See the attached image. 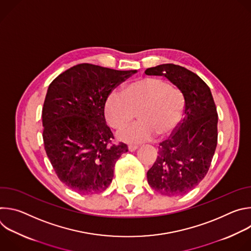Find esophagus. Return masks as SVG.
<instances>
[{"mask_svg":"<svg viewBox=\"0 0 251 251\" xmlns=\"http://www.w3.org/2000/svg\"><path fill=\"white\" fill-rule=\"evenodd\" d=\"M138 149V146H135V145H130V146H128V151L129 152H134V151H136Z\"/></svg>","mask_w":251,"mask_h":251,"instance_id":"esophagus-1","label":"esophagus"}]
</instances>
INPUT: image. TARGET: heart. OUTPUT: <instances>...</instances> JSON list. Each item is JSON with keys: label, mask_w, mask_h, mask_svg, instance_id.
<instances>
[{"label": "heart", "mask_w": 251, "mask_h": 251, "mask_svg": "<svg viewBox=\"0 0 251 251\" xmlns=\"http://www.w3.org/2000/svg\"><path fill=\"white\" fill-rule=\"evenodd\" d=\"M138 109L139 121L118 131L120 141L137 144L156 134L161 138L170 136L184 117L186 98L181 90L162 79L144 77L129 83L123 92L111 91L104 104L106 120L115 129L127 125Z\"/></svg>", "instance_id": "obj_1"}]
</instances>
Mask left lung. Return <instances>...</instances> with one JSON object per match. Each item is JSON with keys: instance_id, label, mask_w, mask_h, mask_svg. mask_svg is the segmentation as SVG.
I'll use <instances>...</instances> for the list:
<instances>
[{"instance_id": "8db88e82", "label": "left lung", "mask_w": 251, "mask_h": 251, "mask_svg": "<svg viewBox=\"0 0 251 251\" xmlns=\"http://www.w3.org/2000/svg\"><path fill=\"white\" fill-rule=\"evenodd\" d=\"M145 74L166 76L186 98L181 123L160 143L157 160L147 172L148 184L156 192L182 196L201 183L211 164L218 145L217 107L206 83L183 66L166 63Z\"/></svg>"}]
</instances>
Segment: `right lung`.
I'll return each instance as SVG.
<instances>
[{"label": "right lung", "instance_id": "right-lung-1", "mask_svg": "<svg viewBox=\"0 0 251 251\" xmlns=\"http://www.w3.org/2000/svg\"><path fill=\"white\" fill-rule=\"evenodd\" d=\"M137 70L80 63L50 84L43 107L45 150L59 180L76 193H100L112 182L127 145L111 144L104 104L110 92Z\"/></svg>", "mask_w": 251, "mask_h": 251}]
</instances>
